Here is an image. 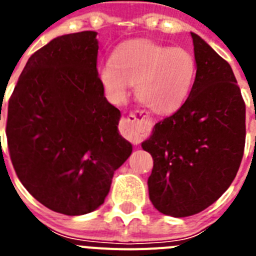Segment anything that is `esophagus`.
<instances>
[{
  "label": "esophagus",
  "instance_id": "obj_1",
  "mask_svg": "<svg viewBox=\"0 0 256 256\" xmlns=\"http://www.w3.org/2000/svg\"><path fill=\"white\" fill-rule=\"evenodd\" d=\"M151 128V119L144 112H132L122 118L120 132L133 144H138L148 136Z\"/></svg>",
  "mask_w": 256,
  "mask_h": 256
}]
</instances>
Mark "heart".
I'll return each mask as SVG.
<instances>
[{"label":"heart","instance_id":"heart-1","mask_svg":"<svg viewBox=\"0 0 256 256\" xmlns=\"http://www.w3.org/2000/svg\"><path fill=\"white\" fill-rule=\"evenodd\" d=\"M106 94L114 102L124 100L130 84L136 98L151 112H168L188 96L195 78V61L180 47L141 40L126 44L98 69Z\"/></svg>","mask_w":256,"mask_h":256}]
</instances>
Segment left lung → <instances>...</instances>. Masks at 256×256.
Instances as JSON below:
<instances>
[{
	"label": "left lung",
	"mask_w": 256,
	"mask_h": 256,
	"mask_svg": "<svg viewBox=\"0 0 256 256\" xmlns=\"http://www.w3.org/2000/svg\"><path fill=\"white\" fill-rule=\"evenodd\" d=\"M191 37L196 76L188 97L142 144L154 159L151 202L176 218L202 212L227 191L246 137L245 101L232 68L198 34Z\"/></svg>",
	"instance_id": "8db88e82"
}]
</instances>
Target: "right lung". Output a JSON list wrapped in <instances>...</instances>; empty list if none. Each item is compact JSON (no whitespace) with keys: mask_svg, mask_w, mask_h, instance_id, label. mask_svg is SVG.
<instances>
[{"mask_svg":"<svg viewBox=\"0 0 256 256\" xmlns=\"http://www.w3.org/2000/svg\"><path fill=\"white\" fill-rule=\"evenodd\" d=\"M96 32L61 36L36 51L8 100L6 137L22 186L65 216L104 204L132 144L97 72Z\"/></svg>","mask_w":256,"mask_h":256,"instance_id":"obj_1","label":"right lung"}]
</instances>
